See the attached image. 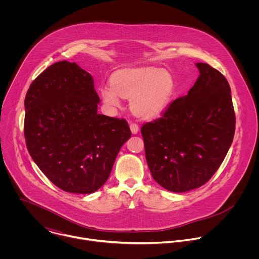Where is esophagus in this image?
Segmentation results:
<instances>
[{
  "label": "esophagus",
  "instance_id": "obj_1",
  "mask_svg": "<svg viewBox=\"0 0 259 259\" xmlns=\"http://www.w3.org/2000/svg\"><path fill=\"white\" fill-rule=\"evenodd\" d=\"M130 130H131V132L133 134H137L138 131H139V127H138V125L136 123H131L130 124Z\"/></svg>",
  "mask_w": 259,
  "mask_h": 259
}]
</instances>
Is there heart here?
Masks as SVG:
<instances>
[{"instance_id": "b5f03b06", "label": "heart", "mask_w": 259, "mask_h": 259, "mask_svg": "<svg viewBox=\"0 0 259 259\" xmlns=\"http://www.w3.org/2000/svg\"><path fill=\"white\" fill-rule=\"evenodd\" d=\"M175 90V81L169 72L157 67H133L115 72L112 82L102 86L100 93L109 106H119L121 96L130 98L134 115L154 120L169 107Z\"/></svg>"}]
</instances>
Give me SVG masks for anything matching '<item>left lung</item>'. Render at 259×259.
I'll return each instance as SVG.
<instances>
[{"mask_svg":"<svg viewBox=\"0 0 259 259\" xmlns=\"http://www.w3.org/2000/svg\"><path fill=\"white\" fill-rule=\"evenodd\" d=\"M188 95L163 116L141 127L147 165L164 189L183 193L205 184L224 162L234 139L236 117L231 87L207 63Z\"/></svg>","mask_w":259,"mask_h":259,"instance_id":"8db88e82","label":"left lung"}]
</instances>
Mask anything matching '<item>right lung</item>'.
<instances>
[{
	"instance_id": "add662e5",
	"label": "right lung",
	"mask_w": 259,
	"mask_h": 259,
	"mask_svg": "<svg viewBox=\"0 0 259 259\" xmlns=\"http://www.w3.org/2000/svg\"><path fill=\"white\" fill-rule=\"evenodd\" d=\"M93 78L75 62L47 67L25 95L27 151L48 179L73 194L99 190L131 136L125 119L97 113Z\"/></svg>"
}]
</instances>
